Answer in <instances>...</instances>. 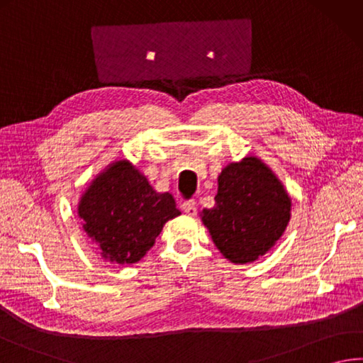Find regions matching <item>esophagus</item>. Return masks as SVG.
Here are the masks:
<instances>
[{"label": "esophagus", "mask_w": 363, "mask_h": 363, "mask_svg": "<svg viewBox=\"0 0 363 363\" xmlns=\"http://www.w3.org/2000/svg\"><path fill=\"white\" fill-rule=\"evenodd\" d=\"M182 208H183V211H184V213H186L188 216H196V213H197V207H196V202H194V201L183 202Z\"/></svg>", "instance_id": "1"}]
</instances>
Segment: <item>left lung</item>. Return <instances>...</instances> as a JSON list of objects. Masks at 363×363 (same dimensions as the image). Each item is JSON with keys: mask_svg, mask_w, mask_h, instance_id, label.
<instances>
[{"mask_svg": "<svg viewBox=\"0 0 363 363\" xmlns=\"http://www.w3.org/2000/svg\"><path fill=\"white\" fill-rule=\"evenodd\" d=\"M291 197L257 156L229 162L218 175L215 207L201 218L228 261L255 262L281 238L291 220Z\"/></svg>", "mask_w": 363, "mask_h": 363, "instance_id": "8db88e82", "label": "left lung"}]
</instances>
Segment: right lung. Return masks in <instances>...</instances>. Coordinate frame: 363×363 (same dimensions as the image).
<instances>
[{"label": "right lung", "mask_w": 363, "mask_h": 363, "mask_svg": "<svg viewBox=\"0 0 363 363\" xmlns=\"http://www.w3.org/2000/svg\"><path fill=\"white\" fill-rule=\"evenodd\" d=\"M82 228L112 264H135L155 245L169 220L180 215L169 193H156L128 160L94 177L79 201Z\"/></svg>", "instance_id": "add662e5"}]
</instances>
